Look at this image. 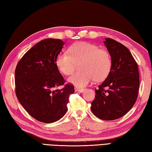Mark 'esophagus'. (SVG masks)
<instances>
[{"label":"esophagus","instance_id":"34e87169","mask_svg":"<svg viewBox=\"0 0 152 152\" xmlns=\"http://www.w3.org/2000/svg\"><path fill=\"white\" fill-rule=\"evenodd\" d=\"M85 88H79V87H75V91H77V92H79V93H83L84 91Z\"/></svg>","mask_w":152,"mask_h":152}]
</instances>
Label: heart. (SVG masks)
Here are the masks:
<instances>
[{
    "mask_svg": "<svg viewBox=\"0 0 152 152\" xmlns=\"http://www.w3.org/2000/svg\"><path fill=\"white\" fill-rule=\"evenodd\" d=\"M69 52L59 53L56 64L63 74L69 75L75 71L77 64L81 62L80 69L82 71L69 77V83L84 87L94 79L102 81L109 74L112 66L110 54L96 45L87 42H77L69 48Z\"/></svg>",
    "mask_w": 152,
    "mask_h": 152,
    "instance_id": "b5f03b06",
    "label": "heart"
}]
</instances>
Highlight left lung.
Listing matches in <instances>:
<instances>
[{
	"mask_svg": "<svg viewBox=\"0 0 152 152\" xmlns=\"http://www.w3.org/2000/svg\"><path fill=\"white\" fill-rule=\"evenodd\" d=\"M104 44L110 55L111 69L95 89L91 111L103 121H113L125 115L135 103L140 85L139 71L126 47L110 38H105Z\"/></svg>",
	"mask_w": 152,
	"mask_h": 152,
	"instance_id": "8db88e82",
	"label": "left lung"
}]
</instances>
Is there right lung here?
<instances>
[{
    "label": "right lung",
    "mask_w": 152,
    "mask_h": 152,
    "mask_svg": "<svg viewBox=\"0 0 152 152\" xmlns=\"http://www.w3.org/2000/svg\"><path fill=\"white\" fill-rule=\"evenodd\" d=\"M64 42L48 38L28 50L15 69L16 94L28 114L37 121L52 123L59 121L67 110L69 96L75 92L72 84L64 85V77L56 64L57 56Z\"/></svg>",
    "instance_id": "right-lung-1"
}]
</instances>
